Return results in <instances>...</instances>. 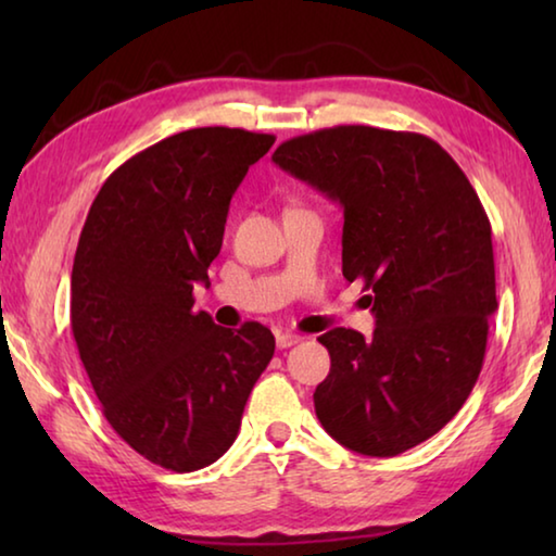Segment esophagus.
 Masks as SVG:
<instances>
[{
  "instance_id": "esophagus-1",
  "label": "esophagus",
  "mask_w": 556,
  "mask_h": 556,
  "mask_svg": "<svg viewBox=\"0 0 556 556\" xmlns=\"http://www.w3.org/2000/svg\"><path fill=\"white\" fill-rule=\"evenodd\" d=\"M299 341H301V336H296V333H289V331L277 333V348H291V345H296Z\"/></svg>"
}]
</instances>
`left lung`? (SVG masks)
<instances>
[{"mask_svg": "<svg viewBox=\"0 0 556 556\" xmlns=\"http://www.w3.org/2000/svg\"><path fill=\"white\" fill-rule=\"evenodd\" d=\"M271 162L343 208V277L378 318L318 336L331 372L321 427L363 456H397L444 429L481 375L495 314L491 220L434 139L341 125L279 144Z\"/></svg>", "mask_w": 556, "mask_h": 556, "instance_id": "obj_1", "label": "left lung"}]
</instances>
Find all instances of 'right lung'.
I'll list each match as a JSON object with an SVG mask.
<instances>
[{
    "label": "right lung",
    "mask_w": 556,
    "mask_h": 556,
    "mask_svg": "<svg viewBox=\"0 0 556 556\" xmlns=\"http://www.w3.org/2000/svg\"><path fill=\"white\" fill-rule=\"evenodd\" d=\"M271 135L199 127L127 159L102 184L71 275V328L110 427L152 464L191 473L238 437L275 355L257 321L240 331L193 312L232 193Z\"/></svg>",
    "instance_id": "right-lung-1"
}]
</instances>
